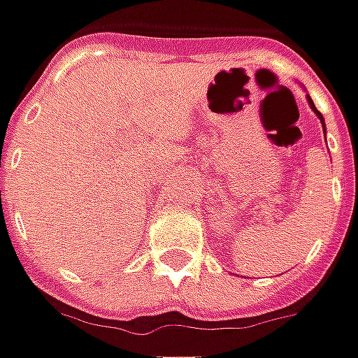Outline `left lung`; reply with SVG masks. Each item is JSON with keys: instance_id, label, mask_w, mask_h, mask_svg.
Returning a JSON list of instances; mask_svg holds the SVG:
<instances>
[{"instance_id": "obj_1", "label": "left lung", "mask_w": 358, "mask_h": 358, "mask_svg": "<svg viewBox=\"0 0 358 358\" xmlns=\"http://www.w3.org/2000/svg\"><path fill=\"white\" fill-rule=\"evenodd\" d=\"M306 100H308V106H310V110H313V112H315V114H317V116H319L320 124H322V132L327 134V130H324V117H322V114H320L319 110H317V108H315V103H313V100H310V96H306Z\"/></svg>"}]
</instances>
